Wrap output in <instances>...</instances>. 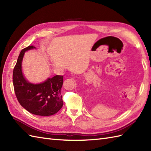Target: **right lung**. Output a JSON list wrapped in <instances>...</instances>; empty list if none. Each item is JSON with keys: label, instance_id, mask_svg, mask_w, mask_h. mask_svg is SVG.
<instances>
[{"label": "right lung", "instance_id": "right-lung-1", "mask_svg": "<svg viewBox=\"0 0 151 151\" xmlns=\"http://www.w3.org/2000/svg\"><path fill=\"white\" fill-rule=\"evenodd\" d=\"M33 49L34 46H28L19 54L13 71L15 93L20 104L30 113L49 116L57 113L63 106L61 94L63 76L56 75L37 84L28 82L22 73L21 63L24 52Z\"/></svg>", "mask_w": 151, "mask_h": 151}]
</instances>
